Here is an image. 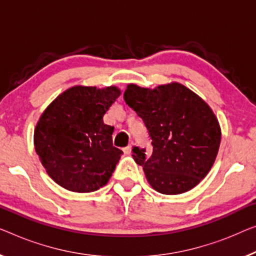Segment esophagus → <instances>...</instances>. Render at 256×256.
<instances>
[{
	"label": "esophagus",
	"mask_w": 256,
	"mask_h": 256,
	"mask_svg": "<svg viewBox=\"0 0 256 256\" xmlns=\"http://www.w3.org/2000/svg\"><path fill=\"white\" fill-rule=\"evenodd\" d=\"M123 150H124L125 154H126V155H130V154H131V150H132V146H131V144H128V146L125 147Z\"/></svg>",
	"instance_id": "esophagus-1"
}]
</instances>
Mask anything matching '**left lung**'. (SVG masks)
I'll return each mask as SVG.
<instances>
[{"label": "left lung", "mask_w": 256, "mask_h": 256, "mask_svg": "<svg viewBox=\"0 0 256 256\" xmlns=\"http://www.w3.org/2000/svg\"><path fill=\"white\" fill-rule=\"evenodd\" d=\"M124 100L152 139L150 158L144 148L132 150L152 188L169 196L196 188L212 169L220 144V128L210 106L178 82L154 90L130 84Z\"/></svg>", "instance_id": "1"}]
</instances>
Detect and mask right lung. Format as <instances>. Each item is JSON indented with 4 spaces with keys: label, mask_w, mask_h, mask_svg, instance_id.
I'll list each match as a JSON object with an SVG mask.
<instances>
[{
    "label": "right lung",
    "mask_w": 256,
    "mask_h": 256,
    "mask_svg": "<svg viewBox=\"0 0 256 256\" xmlns=\"http://www.w3.org/2000/svg\"><path fill=\"white\" fill-rule=\"evenodd\" d=\"M120 90L74 86L47 106L34 131V146L52 180L72 192H94L112 177L123 152L104 123Z\"/></svg>",
    "instance_id": "right-lung-1"
}]
</instances>
